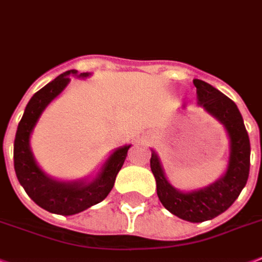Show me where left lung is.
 Wrapping results in <instances>:
<instances>
[{
    "label": "left lung",
    "mask_w": 262,
    "mask_h": 262,
    "mask_svg": "<svg viewBox=\"0 0 262 262\" xmlns=\"http://www.w3.org/2000/svg\"><path fill=\"white\" fill-rule=\"evenodd\" d=\"M198 102L226 127L230 137V157L226 173L211 186L191 192H180L168 183L155 152L150 169L156 179L157 196L168 211L188 222L212 220L230 207L241 193L250 169V141L237 105L230 98L203 80L193 79Z\"/></svg>",
    "instance_id": "obj_1"
}]
</instances>
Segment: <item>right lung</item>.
<instances>
[{
  "label": "right lung",
  "mask_w": 262,
  "mask_h": 262,
  "mask_svg": "<svg viewBox=\"0 0 262 262\" xmlns=\"http://www.w3.org/2000/svg\"><path fill=\"white\" fill-rule=\"evenodd\" d=\"M76 70H70L55 78L42 87L28 102L24 116L21 118L14 138V171L25 192L36 205L47 211L74 215L97 205L105 199L112 191L117 173L126 159L130 145L117 149L106 161L105 167L95 180L86 182H56L51 179L37 167L29 148V137L39 120L40 114L54 98L64 90L70 82L69 75H76ZM80 78L89 76V72H82Z\"/></svg>",
  "instance_id": "right-lung-1"
}]
</instances>
